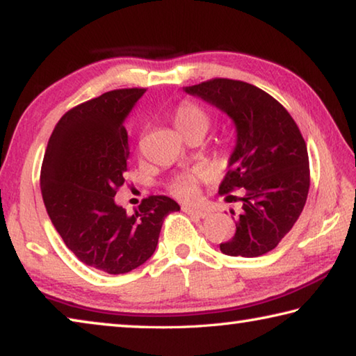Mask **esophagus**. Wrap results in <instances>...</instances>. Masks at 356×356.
Segmentation results:
<instances>
[{
    "mask_svg": "<svg viewBox=\"0 0 356 356\" xmlns=\"http://www.w3.org/2000/svg\"><path fill=\"white\" fill-rule=\"evenodd\" d=\"M184 212H186L188 215H193V216H197V218H206V216L209 215L207 210H202V209H195V207H182Z\"/></svg>",
    "mask_w": 356,
    "mask_h": 356,
    "instance_id": "1",
    "label": "esophagus"
}]
</instances>
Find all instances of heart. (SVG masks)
<instances>
[{
  "instance_id": "obj_1",
  "label": "heart",
  "mask_w": 356,
  "mask_h": 356,
  "mask_svg": "<svg viewBox=\"0 0 356 356\" xmlns=\"http://www.w3.org/2000/svg\"><path fill=\"white\" fill-rule=\"evenodd\" d=\"M174 125L184 136L190 138L193 135H206L212 118L204 110L201 105L195 104L191 100H182L176 106L172 114ZM209 179V172L204 168H196L188 172L179 174L168 184V191L172 196L179 197L182 201H193L197 196V188L200 184Z\"/></svg>"
}]
</instances>
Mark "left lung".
<instances>
[{
	"instance_id": "obj_1",
	"label": "left lung",
	"mask_w": 356,
	"mask_h": 356,
	"mask_svg": "<svg viewBox=\"0 0 356 356\" xmlns=\"http://www.w3.org/2000/svg\"><path fill=\"white\" fill-rule=\"evenodd\" d=\"M185 91L236 122L237 146L218 193L229 202L242 201L243 212L221 252L257 257L272 251L303 212L309 191L308 149L298 125L278 100L250 83L212 78ZM236 189L243 190L242 198L228 195Z\"/></svg>"
}]
</instances>
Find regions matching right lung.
Masks as SVG:
<instances>
[{
  "label": "right lung",
  "instance_id": "obj_1",
  "mask_svg": "<svg viewBox=\"0 0 356 356\" xmlns=\"http://www.w3.org/2000/svg\"><path fill=\"white\" fill-rule=\"evenodd\" d=\"M144 88L114 89L69 110L50 136L40 170L48 216L83 264L129 273L154 254L165 216L180 210L171 197H144L134 215L116 206L130 156L124 127Z\"/></svg>",
  "mask_w": 356,
  "mask_h": 356
}]
</instances>
